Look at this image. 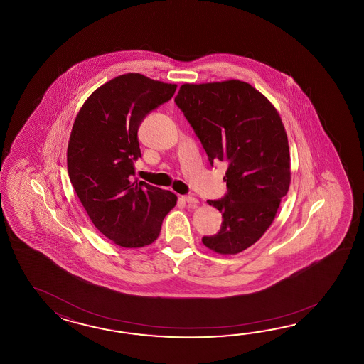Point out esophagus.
Instances as JSON below:
<instances>
[{"instance_id":"34e87169","label":"esophagus","mask_w":364,"mask_h":364,"mask_svg":"<svg viewBox=\"0 0 364 364\" xmlns=\"http://www.w3.org/2000/svg\"><path fill=\"white\" fill-rule=\"evenodd\" d=\"M183 198V200L188 204V205H193V207H195V205H198V203H199V200L196 199V198H193V196H190V195H185V196H182Z\"/></svg>"}]
</instances>
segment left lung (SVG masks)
I'll return each instance as SVG.
<instances>
[{"instance_id": "1", "label": "left lung", "mask_w": 364, "mask_h": 364, "mask_svg": "<svg viewBox=\"0 0 364 364\" xmlns=\"http://www.w3.org/2000/svg\"><path fill=\"white\" fill-rule=\"evenodd\" d=\"M174 102L200 140L209 164H228V193L207 201L224 221L218 232L201 240L218 254H238L267 232L289 190L285 127L265 96L235 79L181 85Z\"/></svg>"}]
</instances>
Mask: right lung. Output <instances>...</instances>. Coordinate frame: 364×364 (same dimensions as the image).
<instances>
[{"label": "right lung", "instance_id": "obj_1", "mask_svg": "<svg viewBox=\"0 0 364 364\" xmlns=\"http://www.w3.org/2000/svg\"><path fill=\"white\" fill-rule=\"evenodd\" d=\"M177 85L124 74L101 85L79 110L70 135L68 171L85 212L107 238L136 248L157 240L177 196L135 177L138 129L171 100Z\"/></svg>", "mask_w": 364, "mask_h": 364}]
</instances>
